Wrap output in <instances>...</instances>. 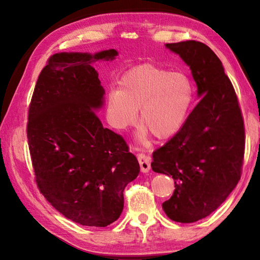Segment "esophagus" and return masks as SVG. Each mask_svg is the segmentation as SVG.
Here are the masks:
<instances>
[{
	"instance_id": "34e87169",
	"label": "esophagus",
	"mask_w": 260,
	"mask_h": 260,
	"mask_svg": "<svg viewBox=\"0 0 260 260\" xmlns=\"http://www.w3.org/2000/svg\"><path fill=\"white\" fill-rule=\"evenodd\" d=\"M137 158H139L140 162V167H141V171L143 173H147L148 171L151 170V163H150V157L145 154L143 153H139L137 154Z\"/></svg>"
}]
</instances>
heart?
Listing matches in <instances>:
<instances>
[{"mask_svg":"<svg viewBox=\"0 0 260 260\" xmlns=\"http://www.w3.org/2000/svg\"><path fill=\"white\" fill-rule=\"evenodd\" d=\"M119 86L108 95L110 123L125 129L135 123L140 109L141 139L152 133L158 140H167L178 133L194 98V87L186 74L152 64L127 71Z\"/></svg>","mask_w":260,"mask_h":260,"instance_id":"obj_1","label":"heart"}]
</instances>
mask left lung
Returning <instances> with one entry per match:
<instances>
[{
    "label": "left lung",
    "instance_id": "obj_1",
    "mask_svg": "<svg viewBox=\"0 0 260 260\" xmlns=\"http://www.w3.org/2000/svg\"><path fill=\"white\" fill-rule=\"evenodd\" d=\"M165 46L189 66L201 99L178 133L153 152L151 167L174 180L164 212L173 221L191 223L212 213L239 182L244 118L235 88L211 49L194 40Z\"/></svg>",
    "mask_w": 260,
    "mask_h": 260
}]
</instances>
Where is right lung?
Wrapping results in <instances>:
<instances>
[{
	"instance_id": "right-lung-1",
	"label": "right lung",
	"mask_w": 260,
	"mask_h": 260,
	"mask_svg": "<svg viewBox=\"0 0 260 260\" xmlns=\"http://www.w3.org/2000/svg\"><path fill=\"white\" fill-rule=\"evenodd\" d=\"M60 52L48 59L31 98L26 135L39 190L74 222L107 227L124 208V189L140 173L136 156L120 135L104 128L95 110L105 90L92 63L113 60Z\"/></svg>"
}]
</instances>
